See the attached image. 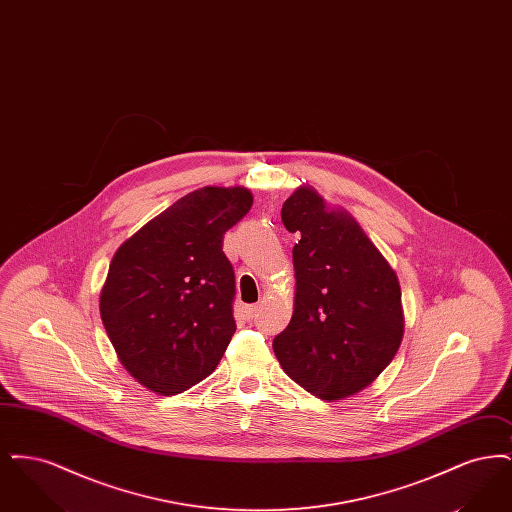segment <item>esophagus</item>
I'll list each match as a JSON object with an SVG mask.
<instances>
[{"label": "esophagus", "instance_id": "1", "mask_svg": "<svg viewBox=\"0 0 512 512\" xmlns=\"http://www.w3.org/2000/svg\"><path fill=\"white\" fill-rule=\"evenodd\" d=\"M259 311V305L255 303V305H245L244 307V317L245 318H253L255 317V313Z\"/></svg>", "mask_w": 512, "mask_h": 512}]
</instances>
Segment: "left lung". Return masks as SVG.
<instances>
[{
    "label": "left lung",
    "instance_id": "left-lung-1",
    "mask_svg": "<svg viewBox=\"0 0 512 512\" xmlns=\"http://www.w3.org/2000/svg\"><path fill=\"white\" fill-rule=\"evenodd\" d=\"M282 222L301 240L292 251V320L272 349L293 382L341 401L368 388L401 345L399 280L355 217L309 184L286 199Z\"/></svg>",
    "mask_w": 512,
    "mask_h": 512
}]
</instances>
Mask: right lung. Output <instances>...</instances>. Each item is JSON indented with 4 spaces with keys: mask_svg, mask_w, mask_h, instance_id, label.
<instances>
[{
    "mask_svg": "<svg viewBox=\"0 0 512 512\" xmlns=\"http://www.w3.org/2000/svg\"><path fill=\"white\" fill-rule=\"evenodd\" d=\"M253 205L244 186H205L149 220L113 255L99 315L121 365L159 395L190 390L236 332L222 238Z\"/></svg>",
    "mask_w": 512,
    "mask_h": 512,
    "instance_id": "right-lung-1",
    "label": "right lung"
}]
</instances>
